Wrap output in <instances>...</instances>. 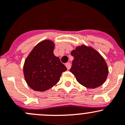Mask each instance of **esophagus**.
Listing matches in <instances>:
<instances>
[{
    "label": "esophagus",
    "mask_w": 125,
    "mask_h": 125,
    "mask_svg": "<svg viewBox=\"0 0 125 125\" xmlns=\"http://www.w3.org/2000/svg\"><path fill=\"white\" fill-rule=\"evenodd\" d=\"M66 67H67V69H68V70H69L71 68V64L70 62H67V63H66Z\"/></svg>",
    "instance_id": "obj_1"
}]
</instances>
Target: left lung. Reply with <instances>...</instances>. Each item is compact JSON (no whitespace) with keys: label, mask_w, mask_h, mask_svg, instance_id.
Returning a JSON list of instances; mask_svg holds the SVG:
<instances>
[{"label":"left lung","mask_w":125,"mask_h":125,"mask_svg":"<svg viewBox=\"0 0 125 125\" xmlns=\"http://www.w3.org/2000/svg\"><path fill=\"white\" fill-rule=\"evenodd\" d=\"M74 57L70 69L77 81L83 86L95 89L105 82L108 68L100 54L90 46L81 45L71 51Z\"/></svg>","instance_id":"left-lung-1"}]
</instances>
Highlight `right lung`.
<instances>
[{
	"instance_id": "obj_1",
	"label": "right lung",
	"mask_w": 125,
	"mask_h": 125,
	"mask_svg": "<svg viewBox=\"0 0 125 125\" xmlns=\"http://www.w3.org/2000/svg\"><path fill=\"white\" fill-rule=\"evenodd\" d=\"M54 43L49 40L36 44L25 59L23 74L28 86L36 91L48 90L59 82L66 66L53 53Z\"/></svg>"
}]
</instances>
